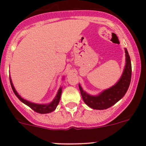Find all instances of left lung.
Returning <instances> with one entry per match:
<instances>
[{
    "label": "left lung",
    "instance_id": "1",
    "mask_svg": "<svg viewBox=\"0 0 146 146\" xmlns=\"http://www.w3.org/2000/svg\"><path fill=\"white\" fill-rule=\"evenodd\" d=\"M125 51L126 56V64L123 74L115 85L104 90L97 96L88 95L84 91L81 86L79 85L83 100L89 107L97 110L108 109L115 104L120 99L123 98L127 91L131 82V64L127 48H125Z\"/></svg>",
    "mask_w": 146,
    "mask_h": 146
}]
</instances>
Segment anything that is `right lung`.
Returning a JSON list of instances; mask_svg holds the SVG:
<instances>
[{"label": "right lung", "instance_id": "right-lung-1", "mask_svg": "<svg viewBox=\"0 0 146 146\" xmlns=\"http://www.w3.org/2000/svg\"><path fill=\"white\" fill-rule=\"evenodd\" d=\"M10 84L11 87H12V90H13L14 93L15 94V95L19 98V100L21 102H22L23 104H26L27 106H29L30 108L33 109V111H35V112L39 113H51L52 111H54L56 109V106L58 104L59 102H60V99L61 96V93H62V89L60 88V89L58 90L57 95H56V98H54V100L51 102L50 104H35V103L30 102L27 101L26 100H23V99L17 93V92L15 90V87H14L13 84H12V80L10 78Z\"/></svg>", "mask_w": 146, "mask_h": 146}]
</instances>
